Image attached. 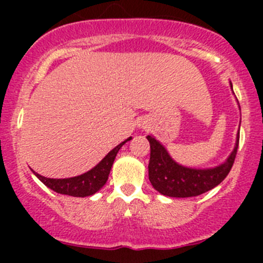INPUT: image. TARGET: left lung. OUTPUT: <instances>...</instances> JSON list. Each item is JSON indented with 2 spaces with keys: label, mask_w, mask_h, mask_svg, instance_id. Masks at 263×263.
<instances>
[{
  "label": "left lung",
  "mask_w": 263,
  "mask_h": 263,
  "mask_svg": "<svg viewBox=\"0 0 263 263\" xmlns=\"http://www.w3.org/2000/svg\"><path fill=\"white\" fill-rule=\"evenodd\" d=\"M146 139L150 142L148 179L158 192L169 197H195L220 184L234 164L239 145L238 134L234 150L224 164L211 169H192L177 164L153 136Z\"/></svg>",
  "instance_id": "8db88e82"
}]
</instances>
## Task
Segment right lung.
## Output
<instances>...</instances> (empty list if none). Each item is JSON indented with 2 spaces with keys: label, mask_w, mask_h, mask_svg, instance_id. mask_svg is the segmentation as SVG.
Segmentation results:
<instances>
[{
  "label": "right lung",
  "mask_w": 263,
  "mask_h": 263,
  "mask_svg": "<svg viewBox=\"0 0 263 263\" xmlns=\"http://www.w3.org/2000/svg\"><path fill=\"white\" fill-rule=\"evenodd\" d=\"M129 140H131V137L113 148L95 168H92L87 173L81 174V176L66 179H52L39 176L35 172H34V174L47 187L53 190L54 192L61 193V195L73 196V197H86V196H91L95 192H98L105 184V182L108 181V176H109V172L112 169L113 161H115L117 153Z\"/></svg>",
  "instance_id": "add662e5"
}]
</instances>
